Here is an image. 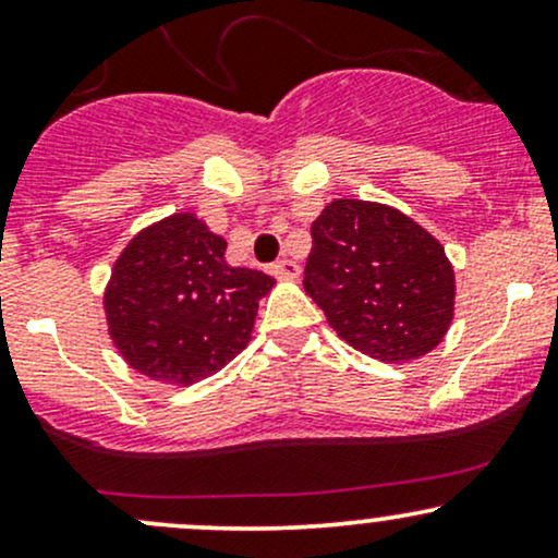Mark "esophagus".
I'll use <instances>...</instances> for the list:
<instances>
[{
  "label": "esophagus",
  "instance_id": "1",
  "mask_svg": "<svg viewBox=\"0 0 558 558\" xmlns=\"http://www.w3.org/2000/svg\"><path fill=\"white\" fill-rule=\"evenodd\" d=\"M272 275L280 280H296L301 275V267H299V262H293V259H280L272 265Z\"/></svg>",
  "mask_w": 558,
  "mask_h": 558
}]
</instances>
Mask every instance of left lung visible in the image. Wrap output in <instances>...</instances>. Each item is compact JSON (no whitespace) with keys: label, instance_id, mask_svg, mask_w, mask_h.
I'll list each match as a JSON object with an SVG mask.
<instances>
[{"label":"left lung","instance_id":"8db88e82","mask_svg":"<svg viewBox=\"0 0 558 558\" xmlns=\"http://www.w3.org/2000/svg\"><path fill=\"white\" fill-rule=\"evenodd\" d=\"M304 288L345 343L401 364L446 338L457 275L440 241L401 209L332 198L312 222Z\"/></svg>","mask_w":558,"mask_h":558}]
</instances>
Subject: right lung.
Here are the masks:
<instances>
[{"mask_svg":"<svg viewBox=\"0 0 558 558\" xmlns=\"http://www.w3.org/2000/svg\"><path fill=\"white\" fill-rule=\"evenodd\" d=\"M226 248L194 213L162 217L125 243L105 288V317L128 367L183 388L246 349L275 278L228 265Z\"/></svg>","mask_w":558,"mask_h":558,"instance_id":"1","label":"right lung"}]
</instances>
